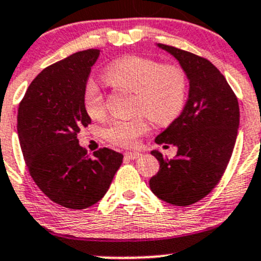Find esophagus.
Returning <instances> with one entry per match:
<instances>
[{
  "instance_id": "1",
  "label": "esophagus",
  "mask_w": 261,
  "mask_h": 261,
  "mask_svg": "<svg viewBox=\"0 0 261 261\" xmlns=\"http://www.w3.org/2000/svg\"><path fill=\"white\" fill-rule=\"evenodd\" d=\"M123 156H125V159L127 160H134V159H138L139 156H141V154L138 151H126L125 154H123Z\"/></svg>"
}]
</instances>
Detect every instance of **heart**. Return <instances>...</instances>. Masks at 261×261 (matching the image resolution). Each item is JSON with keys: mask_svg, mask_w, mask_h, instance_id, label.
Segmentation results:
<instances>
[{"mask_svg": "<svg viewBox=\"0 0 261 261\" xmlns=\"http://www.w3.org/2000/svg\"><path fill=\"white\" fill-rule=\"evenodd\" d=\"M103 80L114 88L134 92L133 111L140 112L128 120H110L103 133L114 145L136 146L149 130L146 116L156 125H168L181 114L186 105L188 80L179 65L128 55L107 67ZM83 106L92 118H101L105 114V96L93 81L84 84Z\"/></svg>", "mask_w": 261, "mask_h": 261, "instance_id": "heart-1", "label": "heart"}]
</instances>
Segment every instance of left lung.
<instances>
[{
	"label": "left lung",
	"instance_id": "left-lung-1",
	"mask_svg": "<svg viewBox=\"0 0 261 261\" xmlns=\"http://www.w3.org/2000/svg\"><path fill=\"white\" fill-rule=\"evenodd\" d=\"M177 58L189 80V97L183 112L155 143L178 147L168 159L159 151V172L149 184L152 193L174 206H191L220 183L232 155L240 109L238 97L222 73L206 58L175 46L158 44Z\"/></svg>",
	"mask_w": 261,
	"mask_h": 261
}]
</instances>
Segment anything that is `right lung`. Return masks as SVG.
<instances>
[{"label":"right lung","mask_w":261,"mask_h":261,"mask_svg":"<svg viewBox=\"0 0 261 261\" xmlns=\"http://www.w3.org/2000/svg\"><path fill=\"white\" fill-rule=\"evenodd\" d=\"M98 49L74 53L41 70L18 105L17 133L25 164L40 191L55 203L84 210L109 191L123 155L101 147L89 156L77 135L91 117L83 88Z\"/></svg>","instance_id":"obj_1"}]
</instances>
